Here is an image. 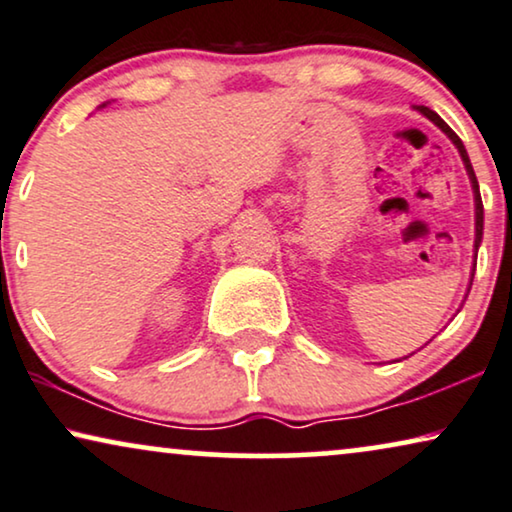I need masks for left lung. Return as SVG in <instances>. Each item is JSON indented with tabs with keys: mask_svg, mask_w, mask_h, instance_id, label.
I'll use <instances>...</instances> for the list:
<instances>
[{
	"mask_svg": "<svg viewBox=\"0 0 512 512\" xmlns=\"http://www.w3.org/2000/svg\"><path fill=\"white\" fill-rule=\"evenodd\" d=\"M417 109V112H421L424 114L426 119H431L435 126L440 128L442 133L447 135L449 140L454 142V147L459 149V154H461V161H463V166H466V173H468V177H470V185H473V196H475V260H478V248H480V243H482V224H485V208H482V199H480V187H478V177H475V173H473V166H470V159H468V152H466V147H463V142H461V138L459 135H456L452 128H449L445 121H442L438 114L433 112L431 107H424V105H417L414 107ZM475 271V269H473ZM470 285H473V274H470Z\"/></svg>",
	"mask_w": 512,
	"mask_h": 512,
	"instance_id": "1",
	"label": "left lung"
}]
</instances>
